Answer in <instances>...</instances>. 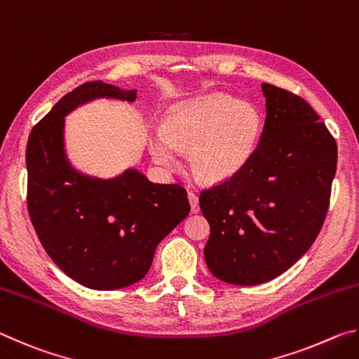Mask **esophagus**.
Here are the masks:
<instances>
[{
    "mask_svg": "<svg viewBox=\"0 0 359 359\" xmlns=\"http://www.w3.org/2000/svg\"><path fill=\"white\" fill-rule=\"evenodd\" d=\"M188 201H190V205H191V212L193 214H196V212H199V201H198V196L194 194L193 191L188 193Z\"/></svg>",
    "mask_w": 359,
    "mask_h": 359,
    "instance_id": "obj_1",
    "label": "esophagus"
}]
</instances>
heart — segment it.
Returning <instances> with one entry per match:
<instances>
[{
  "label": "heart",
  "mask_w": 359,
  "mask_h": 359,
  "mask_svg": "<svg viewBox=\"0 0 359 359\" xmlns=\"http://www.w3.org/2000/svg\"><path fill=\"white\" fill-rule=\"evenodd\" d=\"M264 121L250 102L210 95L175 106L161 130L151 133L147 147L156 165L175 168L180 150L198 179L223 184L250 165L263 136Z\"/></svg>",
  "instance_id": "heart-1"
}]
</instances>
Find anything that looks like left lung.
I'll list each match as a JSON object with an SVG mask.
<instances>
[{"instance_id": "obj_1", "label": "left lung", "mask_w": 359, "mask_h": 359, "mask_svg": "<svg viewBox=\"0 0 359 359\" xmlns=\"http://www.w3.org/2000/svg\"><path fill=\"white\" fill-rule=\"evenodd\" d=\"M261 88L266 121L253 160L199 196L209 271L242 287L278 277L311 248L337 166L336 141L311 104L271 83Z\"/></svg>"}]
</instances>
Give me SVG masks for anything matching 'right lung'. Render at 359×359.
Returning a JSON list of instances; mask_svg holds the SVG:
<instances>
[{"label":"right lung","mask_w":359,"mask_h":359,"mask_svg":"<svg viewBox=\"0 0 359 359\" xmlns=\"http://www.w3.org/2000/svg\"><path fill=\"white\" fill-rule=\"evenodd\" d=\"M135 102L137 90L88 82L65 95L29 133L28 212L48 257L83 287L111 291L147 274L160 242L190 214L179 184H155L136 168L112 179L72 165L66 115L95 100Z\"/></svg>","instance_id":"right-lung-1"}]
</instances>
